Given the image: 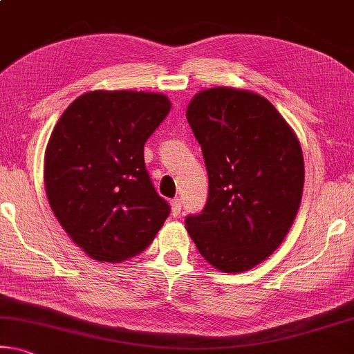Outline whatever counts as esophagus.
<instances>
[{
	"label": "esophagus",
	"instance_id": "esophagus-1",
	"mask_svg": "<svg viewBox=\"0 0 354 354\" xmlns=\"http://www.w3.org/2000/svg\"><path fill=\"white\" fill-rule=\"evenodd\" d=\"M170 206H171V216H173V217H178L179 214H181V209H183L181 200H179V198L171 200V201H170Z\"/></svg>",
	"mask_w": 354,
	"mask_h": 354
}]
</instances>
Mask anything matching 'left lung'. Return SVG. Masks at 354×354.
I'll return each instance as SVG.
<instances>
[{
  "instance_id": "1",
  "label": "left lung",
  "mask_w": 354,
  "mask_h": 354,
  "mask_svg": "<svg viewBox=\"0 0 354 354\" xmlns=\"http://www.w3.org/2000/svg\"><path fill=\"white\" fill-rule=\"evenodd\" d=\"M186 116L209 176L206 206L186 218L187 233L218 271H249L277 250L298 214L299 140L276 106L248 89H203Z\"/></svg>"
}]
</instances>
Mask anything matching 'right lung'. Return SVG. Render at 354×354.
<instances>
[{
  "mask_svg": "<svg viewBox=\"0 0 354 354\" xmlns=\"http://www.w3.org/2000/svg\"><path fill=\"white\" fill-rule=\"evenodd\" d=\"M171 102L165 94H82L53 127L44 184L61 227L88 257L120 263L143 252L170 214L145 168V143Z\"/></svg>",
  "mask_w": 354,
  "mask_h": 354,
  "instance_id": "add662e5",
  "label": "right lung"
}]
</instances>
